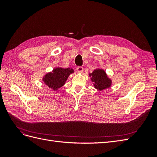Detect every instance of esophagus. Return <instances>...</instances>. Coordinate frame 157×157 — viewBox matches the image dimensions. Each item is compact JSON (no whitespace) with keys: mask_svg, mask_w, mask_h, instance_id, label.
<instances>
[{"mask_svg":"<svg viewBox=\"0 0 157 157\" xmlns=\"http://www.w3.org/2000/svg\"><path fill=\"white\" fill-rule=\"evenodd\" d=\"M84 70V68L82 67H77V71L78 73H82V71Z\"/></svg>","mask_w":157,"mask_h":157,"instance_id":"esophagus-1","label":"esophagus"}]
</instances>
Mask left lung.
Wrapping results in <instances>:
<instances>
[{
    "instance_id": "8db88e82",
    "label": "left lung",
    "mask_w": 157,
    "mask_h": 157,
    "mask_svg": "<svg viewBox=\"0 0 157 157\" xmlns=\"http://www.w3.org/2000/svg\"><path fill=\"white\" fill-rule=\"evenodd\" d=\"M89 76L95 88L98 90L101 91L111 86V80L107 77L105 71L101 69H95L92 73H89Z\"/></svg>"
}]
</instances>
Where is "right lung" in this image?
I'll list each match as a JSON object with an SVG mask.
<instances>
[{"label":"right lung","mask_w":157,"mask_h":157,"mask_svg":"<svg viewBox=\"0 0 157 157\" xmlns=\"http://www.w3.org/2000/svg\"><path fill=\"white\" fill-rule=\"evenodd\" d=\"M73 73V69L56 67L52 72L46 74L42 80L48 87L56 91L63 86L69 76Z\"/></svg>","instance_id":"add662e5"}]
</instances>
